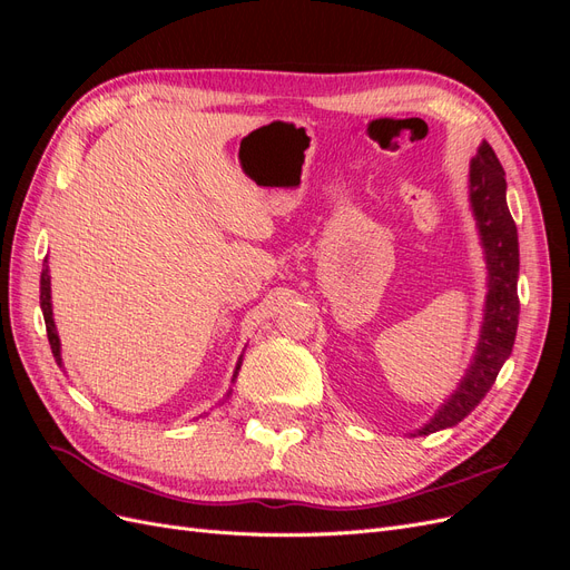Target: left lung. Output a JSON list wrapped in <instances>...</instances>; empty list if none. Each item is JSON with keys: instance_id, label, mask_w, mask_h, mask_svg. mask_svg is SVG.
Instances as JSON below:
<instances>
[{"instance_id": "8db88e82", "label": "left lung", "mask_w": 570, "mask_h": 570, "mask_svg": "<svg viewBox=\"0 0 570 570\" xmlns=\"http://www.w3.org/2000/svg\"><path fill=\"white\" fill-rule=\"evenodd\" d=\"M469 202L480 235L482 254L488 268V295L482 308V325L469 368L456 390L438 406L435 416L416 435H430L438 430L461 423L482 402L509 358L519 327V233L509 214L507 178L494 149L482 140L469 168Z\"/></svg>"}]
</instances>
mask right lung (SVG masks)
I'll return each mask as SVG.
<instances>
[{
	"mask_svg": "<svg viewBox=\"0 0 570 570\" xmlns=\"http://www.w3.org/2000/svg\"><path fill=\"white\" fill-rule=\"evenodd\" d=\"M47 262V258H45ZM40 308H42V316H45V325H47V337H49V344H51V354H55L57 364L63 368V358H61V340H59V333H57V323H55V316H51V278H49V266L45 264L42 268V275H40ZM239 366H243V356L237 358L235 364V371H233V383L237 381V373H239ZM233 390L226 392V396L223 400H228Z\"/></svg>",
	"mask_w": 570,
	"mask_h": 570,
	"instance_id": "add662e5",
	"label": "right lung"
}]
</instances>
